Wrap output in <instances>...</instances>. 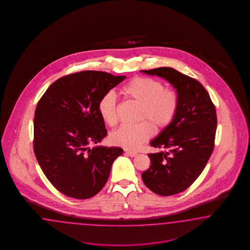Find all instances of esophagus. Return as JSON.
Returning <instances> with one entry per match:
<instances>
[{"label":"esophagus","instance_id":"esophagus-1","mask_svg":"<svg viewBox=\"0 0 250 250\" xmlns=\"http://www.w3.org/2000/svg\"><path fill=\"white\" fill-rule=\"evenodd\" d=\"M125 154L128 155L129 157H131V158H134L137 155L136 152L129 151V150H125Z\"/></svg>","mask_w":250,"mask_h":250}]
</instances>
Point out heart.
Returning <instances> with one entry per match:
<instances>
[{"label":"heart","instance_id":"heart-1","mask_svg":"<svg viewBox=\"0 0 250 250\" xmlns=\"http://www.w3.org/2000/svg\"><path fill=\"white\" fill-rule=\"evenodd\" d=\"M123 92L130 100L142 106L137 125H122L110 135L113 144L135 150L147 141L157 130L167 127L179 110V95L174 89L165 88L160 81L137 77L123 87ZM99 114L103 121L114 126L118 120V99L113 91L104 94L99 102ZM148 122H146V121Z\"/></svg>","mask_w":250,"mask_h":250}]
</instances>
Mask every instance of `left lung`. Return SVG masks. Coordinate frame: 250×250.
Segmentation results:
<instances>
[{
    "instance_id": "obj_1",
    "label": "left lung",
    "mask_w": 250,
    "mask_h": 250,
    "mask_svg": "<svg viewBox=\"0 0 250 250\" xmlns=\"http://www.w3.org/2000/svg\"><path fill=\"white\" fill-rule=\"evenodd\" d=\"M142 72L164 78L179 95L174 120L150 142L161 151L148 154L151 165L142 173L146 186L153 192L174 195L195 182L212 155L217 125L215 107L202 84L174 68Z\"/></svg>"
}]
</instances>
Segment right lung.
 Returning <instances> with one entry per match:
<instances>
[{"label": "right lung", "mask_w": 250, "mask_h": 250, "mask_svg": "<svg viewBox=\"0 0 250 250\" xmlns=\"http://www.w3.org/2000/svg\"><path fill=\"white\" fill-rule=\"evenodd\" d=\"M125 76L84 70L57 80L38 101L34 151L47 180L63 194L88 199L104 188L120 147L92 146L107 135L101 98Z\"/></svg>", "instance_id": "obj_1"}]
</instances>
